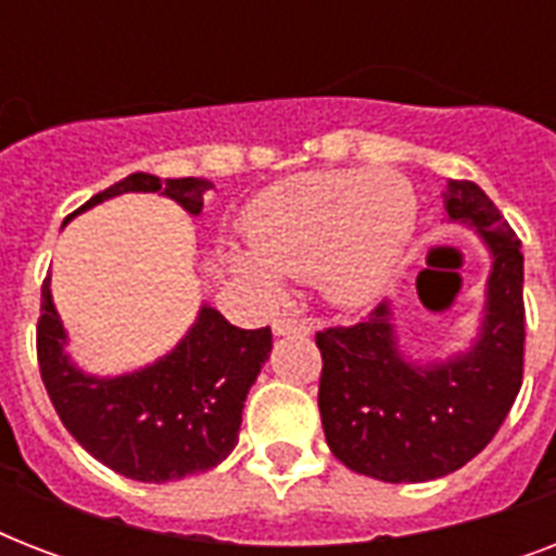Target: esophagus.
Listing matches in <instances>:
<instances>
[{"label": "esophagus", "mask_w": 556, "mask_h": 556, "mask_svg": "<svg viewBox=\"0 0 556 556\" xmlns=\"http://www.w3.org/2000/svg\"><path fill=\"white\" fill-rule=\"evenodd\" d=\"M312 331V323L308 320H300V317H288V314H282V317H277L274 320V334H308Z\"/></svg>", "instance_id": "34e87169"}]
</instances>
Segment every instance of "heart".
<instances>
[{
    "instance_id": "obj_1",
    "label": "heart",
    "mask_w": 556,
    "mask_h": 556,
    "mask_svg": "<svg viewBox=\"0 0 556 556\" xmlns=\"http://www.w3.org/2000/svg\"><path fill=\"white\" fill-rule=\"evenodd\" d=\"M418 204L397 173L326 169L268 187L244 213L253 253L227 260L253 286L277 288V275L308 279L343 305L366 303L395 277L415 236Z\"/></svg>"
}]
</instances>
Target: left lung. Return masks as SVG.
<instances>
[{
	"mask_svg": "<svg viewBox=\"0 0 556 556\" xmlns=\"http://www.w3.org/2000/svg\"><path fill=\"white\" fill-rule=\"evenodd\" d=\"M444 210L479 230L493 256L473 349L444 364L406 361L389 303L355 326L317 331L326 444L349 470L380 482H430L467 465L500 432L522 387V244L473 181L450 178Z\"/></svg>",
	"mask_w": 556,
	"mask_h": 556,
	"instance_id": "obj_1",
	"label": "left lung"
}]
</instances>
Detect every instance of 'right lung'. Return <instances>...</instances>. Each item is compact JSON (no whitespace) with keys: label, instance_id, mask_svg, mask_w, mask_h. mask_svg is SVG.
Returning a JSON list of instances; mask_svg holds the SVG:
<instances>
[{"label":"right lung","instance_id":"add662e5","mask_svg":"<svg viewBox=\"0 0 556 556\" xmlns=\"http://www.w3.org/2000/svg\"><path fill=\"white\" fill-rule=\"evenodd\" d=\"M210 187L204 178L161 181L132 173L91 195L72 216L121 192H161L199 216ZM268 355V326L239 329L216 308L201 305L199 320L169 355L129 375L94 378L65 355L48 277L42 282L37 361L48 397L80 447L126 479L164 484L225 462L239 441L244 397Z\"/></svg>","mask_w":556,"mask_h":556}]
</instances>
